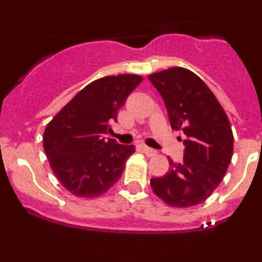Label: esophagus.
Here are the masks:
<instances>
[{
    "label": "esophagus",
    "instance_id": "34e87169",
    "mask_svg": "<svg viewBox=\"0 0 262 262\" xmlns=\"http://www.w3.org/2000/svg\"><path fill=\"white\" fill-rule=\"evenodd\" d=\"M141 149H143L144 154H145L146 156H154V155H156V150L149 148V146L141 145Z\"/></svg>",
    "mask_w": 262,
    "mask_h": 262
}]
</instances>
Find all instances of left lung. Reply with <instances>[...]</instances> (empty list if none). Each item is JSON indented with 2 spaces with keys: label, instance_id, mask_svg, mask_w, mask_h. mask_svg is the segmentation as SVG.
Instances as JSON below:
<instances>
[{
  "label": "left lung",
  "instance_id": "8db88e82",
  "mask_svg": "<svg viewBox=\"0 0 262 262\" xmlns=\"http://www.w3.org/2000/svg\"><path fill=\"white\" fill-rule=\"evenodd\" d=\"M172 130L186 135L181 164L169 160L166 175L150 180L154 193L171 207L204 202L223 181L233 156V132L214 93L196 74L180 66L150 74Z\"/></svg>",
  "mask_w": 262,
  "mask_h": 262
}]
</instances>
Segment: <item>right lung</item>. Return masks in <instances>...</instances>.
Listing matches in <instances>:
<instances>
[{
    "label": "right lung",
    "mask_w": 262,
    "mask_h": 262,
    "mask_svg": "<svg viewBox=\"0 0 262 262\" xmlns=\"http://www.w3.org/2000/svg\"><path fill=\"white\" fill-rule=\"evenodd\" d=\"M143 81L137 74L104 76L83 87L48 123L43 146L54 175L76 197L106 193L121 179L134 145H121L103 134L112 130L119 108Z\"/></svg>",
    "instance_id": "obj_1"
}]
</instances>
